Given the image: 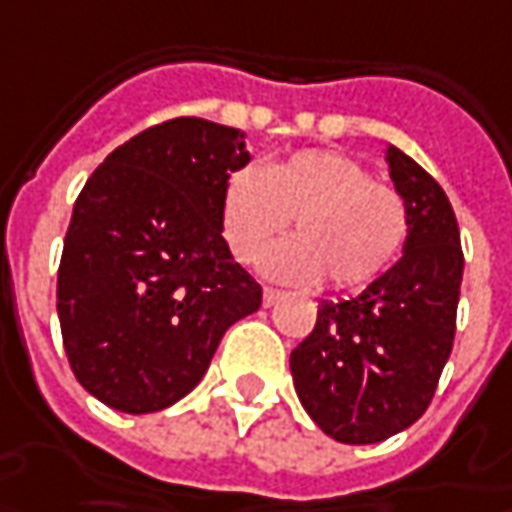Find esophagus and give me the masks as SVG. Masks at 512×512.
<instances>
[{
    "mask_svg": "<svg viewBox=\"0 0 512 512\" xmlns=\"http://www.w3.org/2000/svg\"><path fill=\"white\" fill-rule=\"evenodd\" d=\"M280 297H283V294H280L277 289H263V306L269 309V306H274V303H277Z\"/></svg>",
    "mask_w": 512,
    "mask_h": 512,
    "instance_id": "obj_1",
    "label": "esophagus"
}]
</instances>
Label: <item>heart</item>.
<instances>
[{
	"label": "heart",
	"mask_w": 512,
	"mask_h": 512,
	"mask_svg": "<svg viewBox=\"0 0 512 512\" xmlns=\"http://www.w3.org/2000/svg\"><path fill=\"white\" fill-rule=\"evenodd\" d=\"M291 218L297 235L272 246L260 269L286 283H317L326 274L334 289L377 280L411 229L405 198L345 152L297 150L226 178L221 226L235 260L255 263Z\"/></svg>",
	"instance_id": "1"
}]
</instances>
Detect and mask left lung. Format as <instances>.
I'll return each instance as SVG.
<instances>
[{
    "mask_svg": "<svg viewBox=\"0 0 512 512\" xmlns=\"http://www.w3.org/2000/svg\"><path fill=\"white\" fill-rule=\"evenodd\" d=\"M385 161L411 215L402 257L357 297L323 300L289 360L306 414L345 445L411 428L431 405L456 334L465 257L453 206L402 150L388 147Z\"/></svg>",
    "mask_w": 512,
    "mask_h": 512,
    "instance_id": "8db88e82",
    "label": "left lung"
}]
</instances>
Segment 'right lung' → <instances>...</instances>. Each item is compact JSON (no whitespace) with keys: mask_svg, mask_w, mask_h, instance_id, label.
I'll return each instance as SVG.
<instances>
[{"mask_svg":"<svg viewBox=\"0 0 512 512\" xmlns=\"http://www.w3.org/2000/svg\"><path fill=\"white\" fill-rule=\"evenodd\" d=\"M243 133L172 118L113 150L73 206L56 309L73 374L98 402L155 414L186 397L226 328L263 291L223 240L226 178Z\"/></svg>","mask_w":512,"mask_h":512,"instance_id":"right-lung-1","label":"right lung"}]
</instances>
